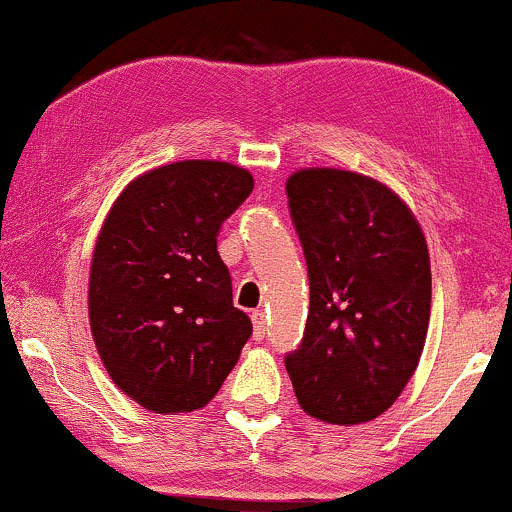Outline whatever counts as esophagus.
Instances as JSON below:
<instances>
[{
	"mask_svg": "<svg viewBox=\"0 0 512 512\" xmlns=\"http://www.w3.org/2000/svg\"><path fill=\"white\" fill-rule=\"evenodd\" d=\"M252 327H255V339L257 342H262L264 334H267V315H264V310H255L252 313Z\"/></svg>",
	"mask_w": 512,
	"mask_h": 512,
	"instance_id": "esophagus-1",
	"label": "esophagus"
}]
</instances>
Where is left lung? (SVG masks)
<instances>
[{"label": "left lung", "instance_id": "8db88e82", "mask_svg": "<svg viewBox=\"0 0 512 512\" xmlns=\"http://www.w3.org/2000/svg\"><path fill=\"white\" fill-rule=\"evenodd\" d=\"M286 195L310 281L303 339L284 356L293 390L327 424L370 421L402 395L424 351L426 238L407 204L366 175L298 170Z\"/></svg>", "mask_w": 512, "mask_h": 512}]
</instances>
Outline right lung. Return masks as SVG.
<instances>
[{
	"label": "right lung",
	"instance_id": "1",
	"mask_svg": "<svg viewBox=\"0 0 512 512\" xmlns=\"http://www.w3.org/2000/svg\"><path fill=\"white\" fill-rule=\"evenodd\" d=\"M252 192L223 161H180L117 197L91 262L88 315L110 378L158 414L204 407L252 334L216 238Z\"/></svg>",
	"mask_w": 512,
	"mask_h": 512
}]
</instances>
